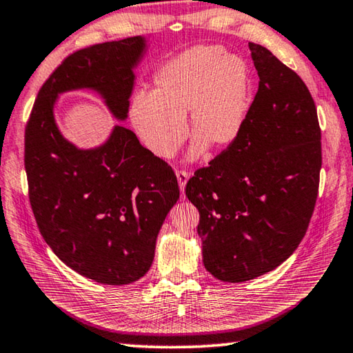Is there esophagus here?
<instances>
[{
    "label": "esophagus",
    "mask_w": 353,
    "mask_h": 353,
    "mask_svg": "<svg viewBox=\"0 0 353 353\" xmlns=\"http://www.w3.org/2000/svg\"><path fill=\"white\" fill-rule=\"evenodd\" d=\"M176 178H178V184H180V190L184 195V189H186V183L189 180V173L186 170H178L176 172Z\"/></svg>",
    "instance_id": "obj_1"
}]
</instances>
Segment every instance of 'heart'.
Here are the masks:
<instances>
[{
	"label": "heart",
	"mask_w": 353,
	"mask_h": 353,
	"mask_svg": "<svg viewBox=\"0 0 353 353\" xmlns=\"http://www.w3.org/2000/svg\"><path fill=\"white\" fill-rule=\"evenodd\" d=\"M250 71L225 49L200 46L170 60L157 72L150 92L130 102V121L148 150L161 159L176 153L186 138L183 119L195 136L190 157L225 148L239 138L248 113Z\"/></svg>",
	"instance_id": "obj_1"
}]
</instances>
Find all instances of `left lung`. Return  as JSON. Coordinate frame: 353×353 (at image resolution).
<instances>
[{
    "label": "left lung",
    "instance_id": "obj_1",
    "mask_svg": "<svg viewBox=\"0 0 353 353\" xmlns=\"http://www.w3.org/2000/svg\"><path fill=\"white\" fill-rule=\"evenodd\" d=\"M250 49L261 82L242 132L186 184L200 212L203 263L223 282L251 281L293 254L316 205L323 164L310 91L267 48Z\"/></svg>",
    "mask_w": 353,
    "mask_h": 353
}]
</instances>
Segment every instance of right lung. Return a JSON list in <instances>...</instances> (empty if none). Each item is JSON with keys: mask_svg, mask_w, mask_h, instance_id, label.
Instances as JSON below:
<instances>
[{"mask_svg": "<svg viewBox=\"0 0 353 353\" xmlns=\"http://www.w3.org/2000/svg\"><path fill=\"white\" fill-rule=\"evenodd\" d=\"M144 37L92 45L66 57L39 91L24 133V167L37 225L54 254L88 279L125 285L152 267L158 232L180 199L172 167L114 125L77 148L55 123L59 94L92 90L125 121Z\"/></svg>", "mask_w": 353, "mask_h": 353, "instance_id": "right-lung-1", "label": "right lung"}]
</instances>
